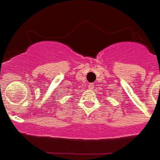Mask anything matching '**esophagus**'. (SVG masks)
I'll return each mask as SVG.
<instances>
[{
	"label": "esophagus",
	"instance_id": "1",
	"mask_svg": "<svg viewBox=\"0 0 160 160\" xmlns=\"http://www.w3.org/2000/svg\"><path fill=\"white\" fill-rule=\"evenodd\" d=\"M88 88H89V89H91V90H92V88H93V87H94V85H93V84H88Z\"/></svg>",
	"mask_w": 160,
	"mask_h": 160
}]
</instances>
